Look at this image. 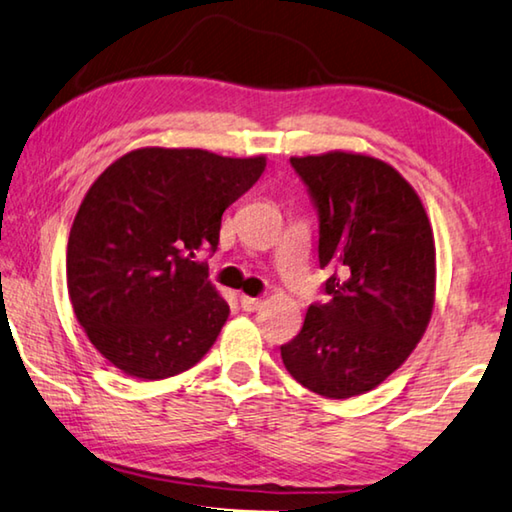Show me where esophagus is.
<instances>
[{
    "instance_id": "obj_1",
    "label": "esophagus",
    "mask_w": 512,
    "mask_h": 512,
    "mask_svg": "<svg viewBox=\"0 0 512 512\" xmlns=\"http://www.w3.org/2000/svg\"><path fill=\"white\" fill-rule=\"evenodd\" d=\"M261 304H263V301L258 299V297H247V295H240V306H242V311H247V313H254V311H258V308H261Z\"/></svg>"
}]
</instances>
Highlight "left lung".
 <instances>
[{"label":"left lung","mask_w":512,"mask_h":512,"mask_svg":"<svg viewBox=\"0 0 512 512\" xmlns=\"http://www.w3.org/2000/svg\"><path fill=\"white\" fill-rule=\"evenodd\" d=\"M311 197L326 301L308 306L281 347L292 379L347 399L397 370L426 331L435 292V245L417 192L388 163L331 152L290 158Z\"/></svg>","instance_id":"obj_1"}]
</instances>
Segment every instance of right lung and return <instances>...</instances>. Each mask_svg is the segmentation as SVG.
<instances>
[{"mask_svg": "<svg viewBox=\"0 0 512 512\" xmlns=\"http://www.w3.org/2000/svg\"><path fill=\"white\" fill-rule=\"evenodd\" d=\"M265 158L147 147L106 167L67 240L74 315L108 363L158 381L213 347L229 304L208 281L222 213L261 179Z\"/></svg>", "mask_w": 512, "mask_h": 512, "instance_id": "obj_1", "label": "right lung"}]
</instances>
